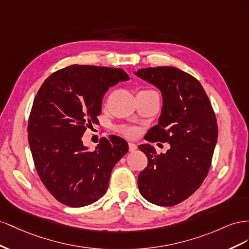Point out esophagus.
Here are the masks:
<instances>
[{"label": "esophagus", "mask_w": 249, "mask_h": 249, "mask_svg": "<svg viewBox=\"0 0 249 249\" xmlns=\"http://www.w3.org/2000/svg\"><path fill=\"white\" fill-rule=\"evenodd\" d=\"M128 148H129V151H136L137 149H138V146L134 144V143H132V142H129V143H128Z\"/></svg>", "instance_id": "obj_1"}]
</instances>
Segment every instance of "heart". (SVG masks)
<instances>
[{
  "instance_id": "obj_1",
  "label": "heart",
  "mask_w": 249,
  "mask_h": 249,
  "mask_svg": "<svg viewBox=\"0 0 249 249\" xmlns=\"http://www.w3.org/2000/svg\"><path fill=\"white\" fill-rule=\"evenodd\" d=\"M118 131L126 137H134L138 134L139 129L137 127H132V126H121L118 128Z\"/></svg>"
}]
</instances>
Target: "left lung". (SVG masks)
Returning <instances> with one entry per match:
<instances>
[{
	"label": "left lung",
	"mask_w": 249,
	"mask_h": 249,
	"mask_svg": "<svg viewBox=\"0 0 249 249\" xmlns=\"http://www.w3.org/2000/svg\"><path fill=\"white\" fill-rule=\"evenodd\" d=\"M136 75L159 88L164 100L159 124L145 140L171 145L160 154L150 144L139 146L148 159L139 190L151 203L172 207L193 194L209 173L218 138L215 111L200 82L179 69L147 68Z\"/></svg>",
	"instance_id": "1"
}]
</instances>
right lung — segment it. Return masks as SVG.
I'll list each match as a JSON object with an SVG mask.
<instances>
[{"label": "right lung", "instance_id": "obj_1", "mask_svg": "<svg viewBox=\"0 0 249 249\" xmlns=\"http://www.w3.org/2000/svg\"><path fill=\"white\" fill-rule=\"evenodd\" d=\"M129 77L122 69L73 65L56 71L41 84L28 121V141L41 182L59 202L89 205L108 187L112 168L128 151L117 136L101 138L94 151L81 141L99 123L102 98Z\"/></svg>", "mask_w": 249, "mask_h": 249}]
</instances>
